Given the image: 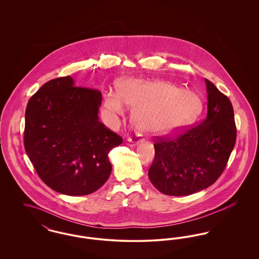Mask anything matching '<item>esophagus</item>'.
<instances>
[{
  "instance_id": "1",
  "label": "esophagus",
  "mask_w": 259,
  "mask_h": 259,
  "mask_svg": "<svg viewBox=\"0 0 259 259\" xmlns=\"http://www.w3.org/2000/svg\"><path fill=\"white\" fill-rule=\"evenodd\" d=\"M142 142V138H141V136L136 135L135 137H133V138H129L128 139V145L130 146V147H134V146H137L139 143H141Z\"/></svg>"
}]
</instances>
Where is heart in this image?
<instances>
[{
    "label": "heart",
    "mask_w": 259,
    "mask_h": 259,
    "mask_svg": "<svg viewBox=\"0 0 259 259\" xmlns=\"http://www.w3.org/2000/svg\"><path fill=\"white\" fill-rule=\"evenodd\" d=\"M117 90L118 93L105 94V107L116 115L123 114L127 106L135 108L133 122L147 134L171 133L194 119L202 109V100L196 93L179 89L167 80L129 78L119 81Z\"/></svg>",
    "instance_id": "b5f03b06"
}]
</instances>
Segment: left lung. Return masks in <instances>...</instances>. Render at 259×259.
<instances>
[{
    "mask_svg": "<svg viewBox=\"0 0 259 259\" xmlns=\"http://www.w3.org/2000/svg\"><path fill=\"white\" fill-rule=\"evenodd\" d=\"M207 117L175 137H156L148 178L161 193L185 196L214 184L224 171L236 143L232 104L205 78Z\"/></svg>",
    "mask_w": 259,
    "mask_h": 259,
    "instance_id": "obj_1",
    "label": "left lung"
}]
</instances>
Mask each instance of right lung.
Here are the masks:
<instances>
[{
  "mask_svg": "<svg viewBox=\"0 0 259 259\" xmlns=\"http://www.w3.org/2000/svg\"><path fill=\"white\" fill-rule=\"evenodd\" d=\"M102 94L51 79L30 98L25 112L24 147L41 181L66 195L90 194L111 172L109 153L122 138L99 121Z\"/></svg>",
  "mask_w": 259,
  "mask_h": 259,
  "instance_id": "obj_1",
  "label": "right lung"
}]
</instances>
